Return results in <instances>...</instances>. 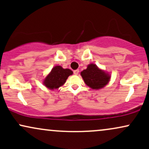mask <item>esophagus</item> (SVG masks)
<instances>
[{
	"mask_svg": "<svg viewBox=\"0 0 149 149\" xmlns=\"http://www.w3.org/2000/svg\"><path fill=\"white\" fill-rule=\"evenodd\" d=\"M78 73H79V70H78V69L74 70V71H73V73H74L75 75H78Z\"/></svg>",
	"mask_w": 149,
	"mask_h": 149,
	"instance_id": "1",
	"label": "esophagus"
}]
</instances>
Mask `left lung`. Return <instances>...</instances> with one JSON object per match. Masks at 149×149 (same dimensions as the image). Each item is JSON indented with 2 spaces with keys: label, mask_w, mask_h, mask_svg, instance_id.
<instances>
[{
  "label": "left lung",
  "mask_w": 149,
  "mask_h": 149,
  "mask_svg": "<svg viewBox=\"0 0 149 149\" xmlns=\"http://www.w3.org/2000/svg\"><path fill=\"white\" fill-rule=\"evenodd\" d=\"M80 74L85 84L95 90L104 88L110 80L109 74L99 69L94 64L88 65V68L83 70Z\"/></svg>",
  "instance_id": "1"
}]
</instances>
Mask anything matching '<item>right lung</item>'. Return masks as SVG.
I'll use <instances>...</instances> for the list:
<instances>
[{
	"label": "right lung",
	"mask_w": 149,
	"mask_h": 149,
	"mask_svg": "<svg viewBox=\"0 0 149 149\" xmlns=\"http://www.w3.org/2000/svg\"><path fill=\"white\" fill-rule=\"evenodd\" d=\"M72 74L73 71L70 69H64L60 66H56L45 78L43 83L49 89H57L64 85L68 77Z\"/></svg>",
	"instance_id": "1"
}]
</instances>
